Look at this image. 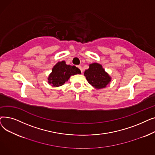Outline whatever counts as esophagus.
I'll list each match as a JSON object with an SVG mask.
<instances>
[{
  "instance_id": "34e87169",
  "label": "esophagus",
  "mask_w": 155,
  "mask_h": 155,
  "mask_svg": "<svg viewBox=\"0 0 155 155\" xmlns=\"http://www.w3.org/2000/svg\"><path fill=\"white\" fill-rule=\"evenodd\" d=\"M77 67L80 70V71H81V72H82V67H81L80 66V65H78V66H77Z\"/></svg>"
}]
</instances>
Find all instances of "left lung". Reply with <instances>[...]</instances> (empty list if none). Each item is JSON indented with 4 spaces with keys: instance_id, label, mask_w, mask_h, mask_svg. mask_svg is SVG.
Here are the masks:
<instances>
[{
    "instance_id": "8db88e82",
    "label": "left lung",
    "mask_w": 155,
    "mask_h": 155,
    "mask_svg": "<svg viewBox=\"0 0 155 155\" xmlns=\"http://www.w3.org/2000/svg\"><path fill=\"white\" fill-rule=\"evenodd\" d=\"M84 76L88 82L97 90L105 88L111 82L109 73L105 71L102 64L97 63L89 64L88 69L84 71Z\"/></svg>"
}]
</instances>
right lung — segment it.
I'll list each match as a JSON object with an SVG mask.
<instances>
[{
	"label": "right lung",
	"instance_id": "add662e5",
	"mask_svg": "<svg viewBox=\"0 0 155 155\" xmlns=\"http://www.w3.org/2000/svg\"><path fill=\"white\" fill-rule=\"evenodd\" d=\"M81 71L75 66L67 64L64 61L57 63L48 77V83L54 87H58L67 82L72 75L80 74Z\"/></svg>",
	"mask_w": 155,
	"mask_h": 155
}]
</instances>
